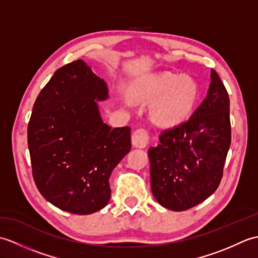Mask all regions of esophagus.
I'll use <instances>...</instances> for the list:
<instances>
[{
  "instance_id": "esophagus-1",
  "label": "esophagus",
  "mask_w": 258,
  "mask_h": 258,
  "mask_svg": "<svg viewBox=\"0 0 258 258\" xmlns=\"http://www.w3.org/2000/svg\"><path fill=\"white\" fill-rule=\"evenodd\" d=\"M149 132H147L145 128L136 130L132 136L133 146L140 147V149H144V147H146V145L149 144Z\"/></svg>"
}]
</instances>
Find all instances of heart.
Instances as JSON below:
<instances>
[{"instance_id":"b5f03b06","label":"heart","mask_w":258,"mask_h":258,"mask_svg":"<svg viewBox=\"0 0 258 258\" xmlns=\"http://www.w3.org/2000/svg\"><path fill=\"white\" fill-rule=\"evenodd\" d=\"M131 94L134 100L155 101L153 119L161 125L173 126L183 122L193 111L199 90L188 76L161 73L139 80Z\"/></svg>"}]
</instances>
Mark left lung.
<instances>
[{"label": "left lung", "mask_w": 258, "mask_h": 258, "mask_svg": "<svg viewBox=\"0 0 258 258\" xmlns=\"http://www.w3.org/2000/svg\"><path fill=\"white\" fill-rule=\"evenodd\" d=\"M206 98L186 120L164 130L149 150L151 188L172 211H186L208 199L220 185L231 146L229 97L212 70Z\"/></svg>", "instance_id": "obj_1"}]
</instances>
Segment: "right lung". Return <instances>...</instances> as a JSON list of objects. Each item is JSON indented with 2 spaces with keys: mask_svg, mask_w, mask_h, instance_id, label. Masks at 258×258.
I'll return each mask as SVG.
<instances>
[{
  "mask_svg": "<svg viewBox=\"0 0 258 258\" xmlns=\"http://www.w3.org/2000/svg\"><path fill=\"white\" fill-rule=\"evenodd\" d=\"M107 86L78 59L43 87L27 126L32 174L42 196L59 210L87 215L111 197L109 176L131 151V128L103 123L97 103Z\"/></svg>",
  "mask_w": 258,
  "mask_h": 258,
  "instance_id": "add662e5",
  "label": "right lung"
}]
</instances>
